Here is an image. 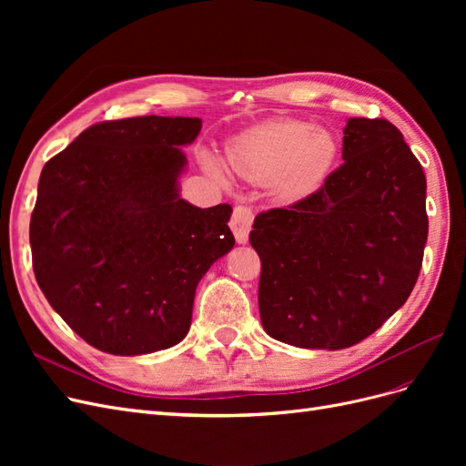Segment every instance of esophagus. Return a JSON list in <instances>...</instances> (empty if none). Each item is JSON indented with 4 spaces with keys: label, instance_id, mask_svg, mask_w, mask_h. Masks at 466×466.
Masks as SVG:
<instances>
[{
    "label": "esophagus",
    "instance_id": "esophagus-1",
    "mask_svg": "<svg viewBox=\"0 0 466 466\" xmlns=\"http://www.w3.org/2000/svg\"><path fill=\"white\" fill-rule=\"evenodd\" d=\"M252 219H255V216H252V209L247 208V206H237L233 209V216H231V231L235 235V241L238 245H247L248 243V233H250V228H252Z\"/></svg>",
    "mask_w": 466,
    "mask_h": 466
}]
</instances>
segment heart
<instances>
[{"label": "heart", "mask_w": 466, "mask_h": 466, "mask_svg": "<svg viewBox=\"0 0 466 466\" xmlns=\"http://www.w3.org/2000/svg\"><path fill=\"white\" fill-rule=\"evenodd\" d=\"M228 165L252 182L272 180L284 200H301L313 194L332 171L338 142L332 132L301 120H268L233 137L228 146ZM206 171L223 178L214 155L204 153Z\"/></svg>", "instance_id": "1"}]
</instances>
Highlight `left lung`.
Here are the masks:
<instances>
[{
    "mask_svg": "<svg viewBox=\"0 0 466 466\" xmlns=\"http://www.w3.org/2000/svg\"><path fill=\"white\" fill-rule=\"evenodd\" d=\"M344 163L289 208L258 214L260 320L268 336L342 350L406 303L428 241L426 175L397 126L350 118Z\"/></svg>",
    "mask_w": 466,
    "mask_h": 466,
    "instance_id": "left-lung-1",
    "label": "left lung"
}]
</instances>
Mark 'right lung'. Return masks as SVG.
Returning a JSON list of instances; mask_svg holds the SVG:
<instances>
[{
    "label": "right lung",
    "mask_w": 466,
    "mask_h": 466,
    "mask_svg": "<svg viewBox=\"0 0 466 466\" xmlns=\"http://www.w3.org/2000/svg\"><path fill=\"white\" fill-rule=\"evenodd\" d=\"M200 118L137 116L98 122L40 173L31 218L38 286L67 327L115 356L178 344L194 293L233 248V208L180 198L182 146Z\"/></svg>",
    "instance_id": "obj_1"
}]
</instances>
